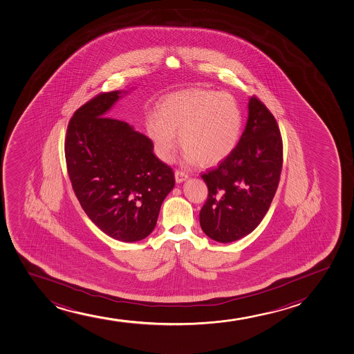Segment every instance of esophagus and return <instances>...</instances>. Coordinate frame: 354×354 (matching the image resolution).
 I'll return each instance as SVG.
<instances>
[{
    "instance_id": "1",
    "label": "esophagus",
    "mask_w": 354,
    "mask_h": 354,
    "mask_svg": "<svg viewBox=\"0 0 354 354\" xmlns=\"http://www.w3.org/2000/svg\"><path fill=\"white\" fill-rule=\"evenodd\" d=\"M187 177H189V176H187V174H185L184 171L176 170L175 178L177 183H182L184 180H187Z\"/></svg>"
}]
</instances>
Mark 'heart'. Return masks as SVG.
Segmentation results:
<instances>
[{
	"instance_id": "b5f03b06",
	"label": "heart",
	"mask_w": 354,
	"mask_h": 354,
	"mask_svg": "<svg viewBox=\"0 0 354 354\" xmlns=\"http://www.w3.org/2000/svg\"><path fill=\"white\" fill-rule=\"evenodd\" d=\"M145 129L156 155L164 162L176 147L185 149L187 162L215 167L232 155L243 130V112L232 94L217 91H179L167 94L149 115Z\"/></svg>"
}]
</instances>
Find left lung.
I'll return each instance as SVG.
<instances>
[{
	"label": "left lung",
	"mask_w": 354,
	"mask_h": 354,
	"mask_svg": "<svg viewBox=\"0 0 354 354\" xmlns=\"http://www.w3.org/2000/svg\"><path fill=\"white\" fill-rule=\"evenodd\" d=\"M248 110L234 152L202 175L209 192L199 223L221 243L240 240L261 223L280 182L283 147L277 120L257 97L249 99Z\"/></svg>",
	"instance_id": "left-lung-1"
}]
</instances>
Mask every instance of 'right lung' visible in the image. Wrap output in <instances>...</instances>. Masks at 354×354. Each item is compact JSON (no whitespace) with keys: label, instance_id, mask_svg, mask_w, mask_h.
<instances>
[{"label":"right lung","instance_id":"add662e5","mask_svg":"<svg viewBox=\"0 0 354 354\" xmlns=\"http://www.w3.org/2000/svg\"><path fill=\"white\" fill-rule=\"evenodd\" d=\"M122 93L127 92L97 94L75 111L66 133V164L91 221L112 239L136 242L155 229L175 176L156 157L150 138L106 117Z\"/></svg>","mask_w":354,"mask_h":354}]
</instances>
